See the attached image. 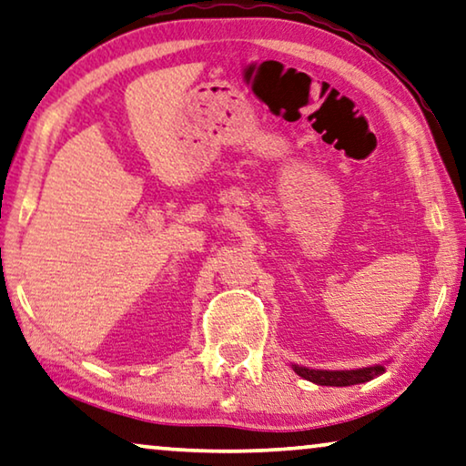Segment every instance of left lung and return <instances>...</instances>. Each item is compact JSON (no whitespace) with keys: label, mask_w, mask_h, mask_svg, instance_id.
<instances>
[{"label":"left lung","mask_w":466,"mask_h":466,"mask_svg":"<svg viewBox=\"0 0 466 466\" xmlns=\"http://www.w3.org/2000/svg\"><path fill=\"white\" fill-rule=\"evenodd\" d=\"M293 370L299 374V377L311 380L316 385H329V387H347V385H358L366 383V380H372L374 377L385 372V366H368V368H358V370H311V368L303 366H293Z\"/></svg>","instance_id":"left-lung-1"}]
</instances>
